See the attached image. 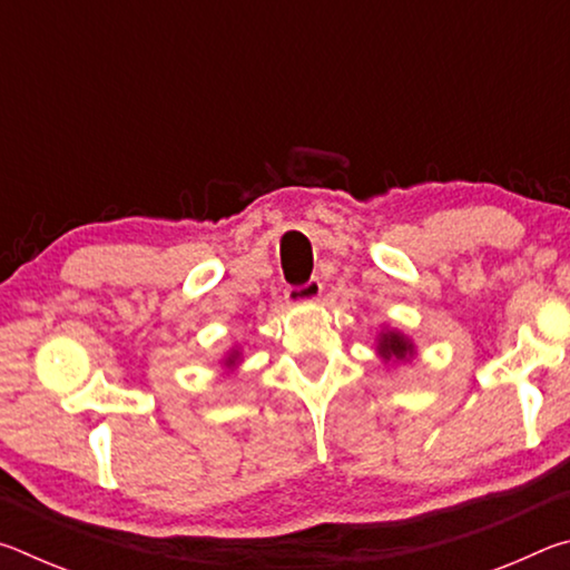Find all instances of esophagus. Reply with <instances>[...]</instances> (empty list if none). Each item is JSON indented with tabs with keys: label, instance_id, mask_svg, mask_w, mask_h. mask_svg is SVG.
<instances>
[{
	"label": "esophagus",
	"instance_id": "esophagus-1",
	"mask_svg": "<svg viewBox=\"0 0 570 570\" xmlns=\"http://www.w3.org/2000/svg\"><path fill=\"white\" fill-rule=\"evenodd\" d=\"M322 296V282L320 278H312V282H306L304 286H292L286 292V302L292 306H298V304H314L320 302Z\"/></svg>",
	"mask_w": 570,
	"mask_h": 570
}]
</instances>
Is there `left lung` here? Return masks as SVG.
Masks as SVG:
<instances>
[{
	"label": "left lung",
	"instance_id": "obj_1",
	"mask_svg": "<svg viewBox=\"0 0 570 570\" xmlns=\"http://www.w3.org/2000/svg\"><path fill=\"white\" fill-rule=\"evenodd\" d=\"M374 354L380 356V362L387 366H400V364H410L414 356H417V344L410 334H404L397 326L382 324V330L374 336Z\"/></svg>",
	"mask_w": 570,
	"mask_h": 570
}]
</instances>
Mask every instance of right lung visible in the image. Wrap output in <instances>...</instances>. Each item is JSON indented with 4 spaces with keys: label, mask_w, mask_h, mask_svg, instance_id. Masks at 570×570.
Segmentation results:
<instances>
[{
    "label": "right lung",
    "mask_w": 570,
    "mask_h": 570,
    "mask_svg": "<svg viewBox=\"0 0 570 570\" xmlns=\"http://www.w3.org/2000/svg\"><path fill=\"white\" fill-rule=\"evenodd\" d=\"M244 362V350H240V344H230L228 350L220 354V370H226V374H234L238 370V364Z\"/></svg>",
    "instance_id": "1"
}]
</instances>
